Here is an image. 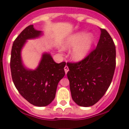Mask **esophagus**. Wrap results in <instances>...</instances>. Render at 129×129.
<instances>
[{"label":"esophagus","instance_id":"34e87169","mask_svg":"<svg viewBox=\"0 0 129 129\" xmlns=\"http://www.w3.org/2000/svg\"><path fill=\"white\" fill-rule=\"evenodd\" d=\"M64 72H65L66 74H67V72H68V70H69V68H68V66L66 65L65 67H64Z\"/></svg>","mask_w":129,"mask_h":129}]
</instances>
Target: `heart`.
<instances>
[{
    "mask_svg": "<svg viewBox=\"0 0 129 129\" xmlns=\"http://www.w3.org/2000/svg\"><path fill=\"white\" fill-rule=\"evenodd\" d=\"M94 41V39L90 34L85 35L83 33H79L68 37L63 44L64 49L75 48L72 52V57L76 61L83 60L88 53Z\"/></svg>",
    "mask_w": 129,
    "mask_h": 129,
    "instance_id": "b5f03b06",
    "label": "heart"
}]
</instances>
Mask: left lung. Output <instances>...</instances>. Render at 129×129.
<instances>
[{
  "label": "left lung",
  "instance_id": "obj_1",
  "mask_svg": "<svg viewBox=\"0 0 129 129\" xmlns=\"http://www.w3.org/2000/svg\"><path fill=\"white\" fill-rule=\"evenodd\" d=\"M95 49L76 62H67L72 100L81 107H90L98 102L110 86L116 68V46L106 29Z\"/></svg>",
  "mask_w": 129,
  "mask_h": 129
}]
</instances>
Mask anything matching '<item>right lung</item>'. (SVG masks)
<instances>
[{"label":"right lung","mask_w":129,"mask_h":129,"mask_svg":"<svg viewBox=\"0 0 129 129\" xmlns=\"http://www.w3.org/2000/svg\"><path fill=\"white\" fill-rule=\"evenodd\" d=\"M41 35L33 25L26 27L13 42L11 52V77L20 94L31 104L45 107L55 97L59 81L64 76L65 62L56 63L49 53H44L39 67L35 70H28L22 63L20 51L26 40Z\"/></svg>","instance_id":"obj_1"}]
</instances>
